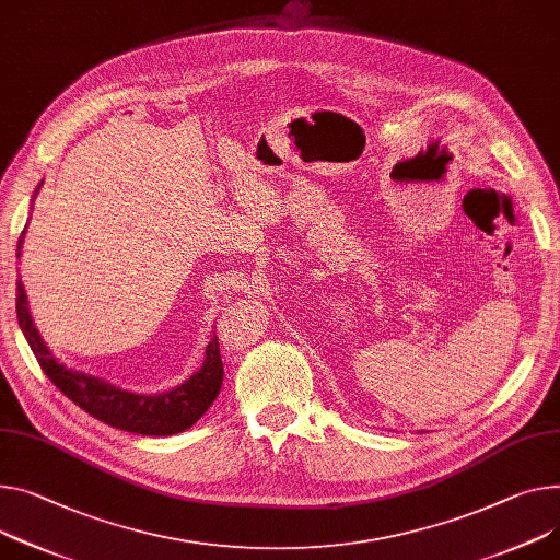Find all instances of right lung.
I'll use <instances>...</instances> for the list:
<instances>
[{
	"label": "right lung",
	"instance_id": "right-lung-1",
	"mask_svg": "<svg viewBox=\"0 0 560 560\" xmlns=\"http://www.w3.org/2000/svg\"><path fill=\"white\" fill-rule=\"evenodd\" d=\"M24 233L26 231H22L18 242V257L22 255ZM15 310H18L20 329L24 331L39 368L45 370V374L51 378L56 388L62 395H67L75 406H80L84 412H90L98 421L109 423L112 428H120V430H127V433L150 435V438H167V435L184 433V430H188L210 408V404L218 399L222 390L224 365L220 357L218 336L210 338V342L206 346V359L201 368L182 385H177V388L161 395H137V393L118 388V385L105 378L84 374L80 370L67 368L65 363H60L54 357V352L47 348V342L42 340L31 318L22 280H18Z\"/></svg>",
	"mask_w": 560,
	"mask_h": 560
}]
</instances>
